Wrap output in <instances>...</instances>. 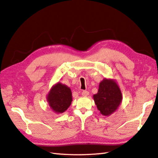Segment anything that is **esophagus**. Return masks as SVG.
<instances>
[{"instance_id": "34e87169", "label": "esophagus", "mask_w": 158, "mask_h": 158, "mask_svg": "<svg viewBox=\"0 0 158 158\" xmlns=\"http://www.w3.org/2000/svg\"><path fill=\"white\" fill-rule=\"evenodd\" d=\"M81 94L83 96H87V95H89V92L87 91H83L82 93H81Z\"/></svg>"}]
</instances>
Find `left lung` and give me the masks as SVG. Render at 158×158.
<instances>
[{
    "label": "left lung",
    "mask_w": 158,
    "mask_h": 158,
    "mask_svg": "<svg viewBox=\"0 0 158 158\" xmlns=\"http://www.w3.org/2000/svg\"><path fill=\"white\" fill-rule=\"evenodd\" d=\"M94 99L101 114L110 115L118 109L122 95L114 81L104 79L99 84L98 93L94 95Z\"/></svg>",
    "instance_id": "1"
}]
</instances>
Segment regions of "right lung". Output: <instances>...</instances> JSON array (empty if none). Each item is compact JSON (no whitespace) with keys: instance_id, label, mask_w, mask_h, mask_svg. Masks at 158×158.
I'll return each mask as SVG.
<instances>
[{"instance_id":"obj_1","label":"right lung","mask_w":158,"mask_h":158,"mask_svg":"<svg viewBox=\"0 0 158 158\" xmlns=\"http://www.w3.org/2000/svg\"><path fill=\"white\" fill-rule=\"evenodd\" d=\"M47 101L49 106L55 112L63 113L70 106L72 94L70 88L58 83L52 87L48 93Z\"/></svg>"}]
</instances>
